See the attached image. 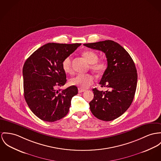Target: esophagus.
<instances>
[{"mask_svg":"<svg viewBox=\"0 0 161 161\" xmlns=\"http://www.w3.org/2000/svg\"><path fill=\"white\" fill-rule=\"evenodd\" d=\"M85 89H81V88H78V92L79 93H81L83 92H85Z\"/></svg>","mask_w":161,"mask_h":161,"instance_id":"obj_1","label":"esophagus"}]
</instances>
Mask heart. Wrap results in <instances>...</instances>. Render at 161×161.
<instances>
[{"label":"heart","mask_w":161,"mask_h":161,"mask_svg":"<svg viewBox=\"0 0 161 161\" xmlns=\"http://www.w3.org/2000/svg\"><path fill=\"white\" fill-rule=\"evenodd\" d=\"M83 57L89 64H91L90 69L93 72L97 74H103L107 67V64L103 61H98V54L92 51H86L83 53ZM63 70L67 74H71L72 72V57H66L62 62ZM94 83V78L90 74H78L72 78L69 81V84L72 86H78L81 89H86Z\"/></svg>","instance_id":"heart-1"}]
</instances>
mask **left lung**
<instances>
[{
  "instance_id": "obj_1",
  "label": "left lung",
  "mask_w": 161,
  "mask_h": 161,
  "mask_svg": "<svg viewBox=\"0 0 161 161\" xmlns=\"http://www.w3.org/2000/svg\"><path fill=\"white\" fill-rule=\"evenodd\" d=\"M88 48L103 52L107 68L99 83L105 92L92 89L90 110L100 120L110 121L121 116L130 106L136 91L137 73L134 61L124 48L112 40L85 43Z\"/></svg>"
}]
</instances>
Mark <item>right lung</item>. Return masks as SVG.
I'll list each match as a JSON object with an SVG mask.
<instances>
[{
  "label": "right lung",
  "mask_w": 161,
  "mask_h": 161,
  "mask_svg": "<svg viewBox=\"0 0 161 161\" xmlns=\"http://www.w3.org/2000/svg\"><path fill=\"white\" fill-rule=\"evenodd\" d=\"M81 43H48L34 51L25 61L23 69L25 100L31 110L40 119L54 122L64 118L69 111L72 98L78 88L71 86L62 91L66 74L62 62Z\"/></svg>",
  "instance_id": "add662e5"
}]
</instances>
